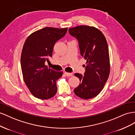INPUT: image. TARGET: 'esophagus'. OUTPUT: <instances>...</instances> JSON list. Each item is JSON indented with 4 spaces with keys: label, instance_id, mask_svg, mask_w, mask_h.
<instances>
[{
    "label": "esophagus",
    "instance_id": "34e87169",
    "mask_svg": "<svg viewBox=\"0 0 135 135\" xmlns=\"http://www.w3.org/2000/svg\"><path fill=\"white\" fill-rule=\"evenodd\" d=\"M64 74L66 75L67 76H72V73H69V72H64Z\"/></svg>",
    "mask_w": 135,
    "mask_h": 135
}]
</instances>
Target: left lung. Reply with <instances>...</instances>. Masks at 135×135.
<instances>
[{
	"label": "left lung",
	"instance_id": "left-lung-1",
	"mask_svg": "<svg viewBox=\"0 0 135 135\" xmlns=\"http://www.w3.org/2000/svg\"><path fill=\"white\" fill-rule=\"evenodd\" d=\"M69 33L78 40L80 54L86 60L84 75L75 74L80 82L74 92L84 99L94 98L103 89L110 74V57L106 38L99 29L88 25L70 28Z\"/></svg>",
	"mask_w": 135,
	"mask_h": 135
}]
</instances>
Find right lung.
Returning <instances> with one entry per match:
<instances>
[{
    "instance_id": "right-lung-1",
    "label": "right lung",
    "mask_w": 135,
    "mask_h": 135,
    "mask_svg": "<svg viewBox=\"0 0 135 135\" xmlns=\"http://www.w3.org/2000/svg\"><path fill=\"white\" fill-rule=\"evenodd\" d=\"M67 28L51 27L38 30L26 38L21 55V67L24 81L30 93L41 99H47L57 91L56 81L63 72H56L45 63L51 57L55 42L65 36Z\"/></svg>"
}]
</instances>
